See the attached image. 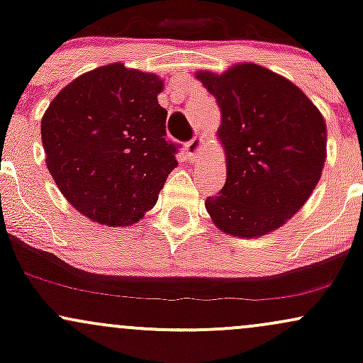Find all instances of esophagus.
<instances>
[{"label": "esophagus", "mask_w": 363, "mask_h": 363, "mask_svg": "<svg viewBox=\"0 0 363 363\" xmlns=\"http://www.w3.org/2000/svg\"><path fill=\"white\" fill-rule=\"evenodd\" d=\"M186 150L191 158H199V155L205 152V141H203L201 136H194L193 140L186 143Z\"/></svg>", "instance_id": "esophagus-1"}]
</instances>
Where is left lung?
I'll list each match as a JSON object with an SVG mask.
<instances>
[{"instance_id":"obj_1","label":"left lung","mask_w":363,"mask_h":363,"mask_svg":"<svg viewBox=\"0 0 363 363\" xmlns=\"http://www.w3.org/2000/svg\"><path fill=\"white\" fill-rule=\"evenodd\" d=\"M222 112L218 138L227 181L206 210L222 232L259 237L277 230L309 199L326 160V123L290 80L240 62L222 74L196 73Z\"/></svg>"}]
</instances>
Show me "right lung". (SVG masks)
I'll return each mask as SVG.
<instances>
[{
    "label": "right lung",
    "instance_id": "obj_1",
    "mask_svg": "<svg viewBox=\"0 0 363 363\" xmlns=\"http://www.w3.org/2000/svg\"><path fill=\"white\" fill-rule=\"evenodd\" d=\"M153 73L121 62L82 74L54 97L40 133L45 164L60 191L94 222H140L177 167L165 140L167 111Z\"/></svg>",
    "mask_w": 363,
    "mask_h": 363
}]
</instances>
